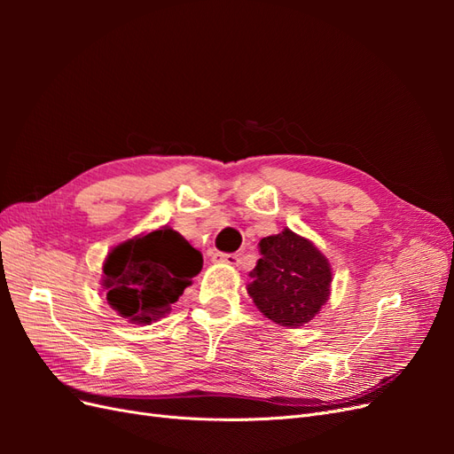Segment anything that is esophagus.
Instances as JSON below:
<instances>
[{"instance_id":"34e87169","label":"esophagus","mask_w":454,"mask_h":454,"mask_svg":"<svg viewBox=\"0 0 454 454\" xmlns=\"http://www.w3.org/2000/svg\"><path fill=\"white\" fill-rule=\"evenodd\" d=\"M212 261L215 263H227V265H239L240 255L239 254H223V252H215L212 255Z\"/></svg>"}]
</instances>
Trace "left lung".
Returning a JSON list of instances; mask_svg holds the SVG:
<instances>
[{"mask_svg": "<svg viewBox=\"0 0 454 454\" xmlns=\"http://www.w3.org/2000/svg\"><path fill=\"white\" fill-rule=\"evenodd\" d=\"M248 294L269 320L286 327L310 322L329 295L332 269L314 246L290 229L259 240Z\"/></svg>", "mask_w": 454, "mask_h": 454, "instance_id": "8db88e82", "label": "left lung"}]
</instances>
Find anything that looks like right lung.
Listing matches in <instances>:
<instances>
[{
  "label": "right lung",
  "instance_id": "obj_1",
  "mask_svg": "<svg viewBox=\"0 0 454 454\" xmlns=\"http://www.w3.org/2000/svg\"><path fill=\"white\" fill-rule=\"evenodd\" d=\"M200 269V252L176 231L162 227L112 250L102 286L109 305L122 318L149 324L170 310Z\"/></svg>",
  "mask_w": 454,
  "mask_h": 454
}]
</instances>
